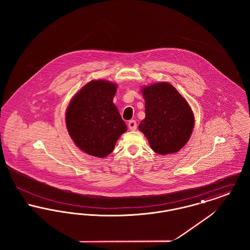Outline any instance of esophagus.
Returning a JSON list of instances; mask_svg holds the SVG:
<instances>
[{
	"mask_svg": "<svg viewBox=\"0 0 250 250\" xmlns=\"http://www.w3.org/2000/svg\"><path fill=\"white\" fill-rule=\"evenodd\" d=\"M128 127L132 131H135L137 129V123L135 120H131L128 122Z\"/></svg>",
	"mask_w": 250,
	"mask_h": 250,
	"instance_id": "esophagus-1",
	"label": "esophagus"
}]
</instances>
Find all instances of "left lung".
Returning a JSON list of instances; mask_svg holds the SVG:
<instances>
[{
	"label": "left lung",
	"mask_w": 250,
	"mask_h": 250,
	"mask_svg": "<svg viewBox=\"0 0 250 250\" xmlns=\"http://www.w3.org/2000/svg\"><path fill=\"white\" fill-rule=\"evenodd\" d=\"M145 118L139 125L156 154L180 151L188 142L194 128V115L187 100L167 83L142 89Z\"/></svg>",
	"instance_id": "obj_1"
}]
</instances>
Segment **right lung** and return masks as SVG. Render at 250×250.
I'll use <instances>...</instances> for the list:
<instances>
[{"label": "right lung", "mask_w": 250, "mask_h": 250, "mask_svg": "<svg viewBox=\"0 0 250 250\" xmlns=\"http://www.w3.org/2000/svg\"><path fill=\"white\" fill-rule=\"evenodd\" d=\"M116 84L92 81L72 98L65 113L66 127L75 144L88 155H109L120 136L127 130L113 104Z\"/></svg>", "instance_id": "obj_1"}]
</instances>
